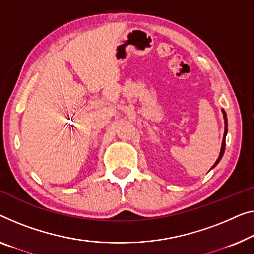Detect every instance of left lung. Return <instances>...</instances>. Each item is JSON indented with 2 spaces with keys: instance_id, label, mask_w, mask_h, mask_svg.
Wrapping results in <instances>:
<instances>
[{
  "instance_id": "1",
  "label": "left lung",
  "mask_w": 254,
  "mask_h": 254,
  "mask_svg": "<svg viewBox=\"0 0 254 254\" xmlns=\"http://www.w3.org/2000/svg\"><path fill=\"white\" fill-rule=\"evenodd\" d=\"M222 113H224V119H225V124H226V127H225V134H224V139H222V145H221V150H220V154H219V157L217 162H215L214 165L212 166V168H214L215 165H217L219 162H220V160L222 158V156H224V153H225V146H226V134H227V115H226V112L222 109Z\"/></svg>"
}]
</instances>
